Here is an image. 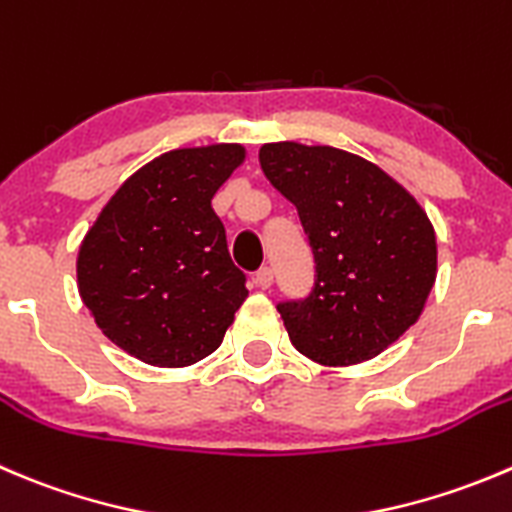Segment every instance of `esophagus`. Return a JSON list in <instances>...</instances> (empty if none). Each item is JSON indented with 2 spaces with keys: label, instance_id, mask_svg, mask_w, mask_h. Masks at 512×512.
<instances>
[{
  "label": "esophagus",
  "instance_id": "34e87169",
  "mask_svg": "<svg viewBox=\"0 0 512 512\" xmlns=\"http://www.w3.org/2000/svg\"><path fill=\"white\" fill-rule=\"evenodd\" d=\"M252 280H255V285L260 287V290H267V287L272 285V270H270V267H260V270L255 272V277H252Z\"/></svg>",
  "mask_w": 512,
  "mask_h": 512
}]
</instances>
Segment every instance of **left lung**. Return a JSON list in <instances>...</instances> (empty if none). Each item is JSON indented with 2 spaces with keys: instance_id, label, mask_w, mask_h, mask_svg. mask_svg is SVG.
Here are the masks:
<instances>
[{
  "instance_id": "obj_1",
  "label": "left lung",
  "mask_w": 512,
  "mask_h": 512,
  "mask_svg": "<svg viewBox=\"0 0 512 512\" xmlns=\"http://www.w3.org/2000/svg\"><path fill=\"white\" fill-rule=\"evenodd\" d=\"M260 167L295 205L315 257L310 292L277 302L292 345L332 367L380 355L433 290L428 215L380 167L335 147L262 145Z\"/></svg>"
}]
</instances>
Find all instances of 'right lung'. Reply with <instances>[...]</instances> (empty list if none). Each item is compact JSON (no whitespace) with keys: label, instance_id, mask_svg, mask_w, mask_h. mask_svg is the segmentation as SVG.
Instances as JSON below:
<instances>
[{"label":"right lung","instance_id":"right-lung-1","mask_svg":"<svg viewBox=\"0 0 512 512\" xmlns=\"http://www.w3.org/2000/svg\"><path fill=\"white\" fill-rule=\"evenodd\" d=\"M240 145L172 150L124 182L79 247V295L99 330L160 367L220 347L247 297L212 197L242 162Z\"/></svg>","mask_w":512,"mask_h":512}]
</instances>
